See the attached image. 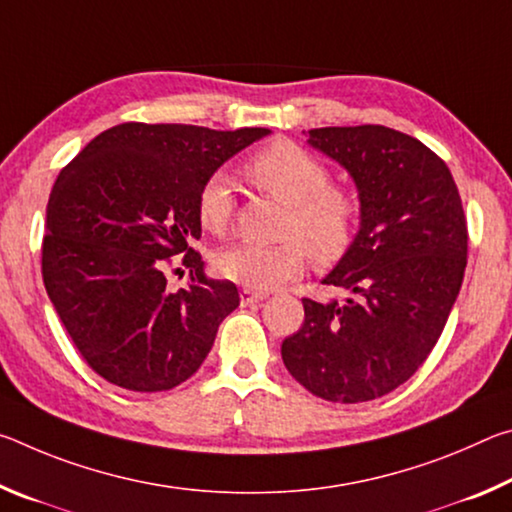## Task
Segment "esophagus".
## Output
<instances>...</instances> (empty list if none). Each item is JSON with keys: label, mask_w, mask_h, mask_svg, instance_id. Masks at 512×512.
I'll return each instance as SVG.
<instances>
[{"label": "esophagus", "mask_w": 512, "mask_h": 512, "mask_svg": "<svg viewBox=\"0 0 512 512\" xmlns=\"http://www.w3.org/2000/svg\"><path fill=\"white\" fill-rule=\"evenodd\" d=\"M239 296H241V305H255V302H262V300H266V298H268V293L244 287V289H241Z\"/></svg>", "instance_id": "1"}]
</instances>
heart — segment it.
Returning <instances> with one entry per match:
<instances>
[{
	"label": "heart",
	"instance_id": "obj_1",
	"mask_svg": "<svg viewBox=\"0 0 512 512\" xmlns=\"http://www.w3.org/2000/svg\"><path fill=\"white\" fill-rule=\"evenodd\" d=\"M257 189L287 205L280 225V244H237L214 259L225 280L248 289H273L302 273L307 255L316 266H332L348 253L361 214L350 189L332 185L329 169L296 142L280 140L255 153L246 164ZM237 196L225 171L203 180L196 214L212 235H225L235 219Z\"/></svg>",
	"mask_w": 512,
	"mask_h": 512
}]
</instances>
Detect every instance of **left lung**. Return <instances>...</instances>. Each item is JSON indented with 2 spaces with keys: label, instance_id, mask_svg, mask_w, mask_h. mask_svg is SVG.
<instances>
[{
  "label": "left lung",
  "instance_id": "1",
  "mask_svg": "<svg viewBox=\"0 0 512 512\" xmlns=\"http://www.w3.org/2000/svg\"><path fill=\"white\" fill-rule=\"evenodd\" d=\"M350 171L361 228L323 284L343 302L302 298L305 323L284 339L291 377L327 402L395 391L438 343L463 284L467 223L447 164L415 137L379 124L309 131Z\"/></svg>",
  "mask_w": 512,
  "mask_h": 512
}]
</instances>
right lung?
<instances>
[{
    "instance_id": "add662e5",
    "label": "right lung",
    "mask_w": 512,
    "mask_h": 512,
    "mask_svg": "<svg viewBox=\"0 0 512 512\" xmlns=\"http://www.w3.org/2000/svg\"><path fill=\"white\" fill-rule=\"evenodd\" d=\"M268 128L112 126L60 171L47 203L42 280L69 339L110 384L171 391L201 368L223 318L239 307L210 280L201 239L203 180ZM188 273L171 292L168 273Z\"/></svg>"
}]
</instances>
